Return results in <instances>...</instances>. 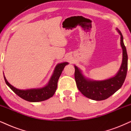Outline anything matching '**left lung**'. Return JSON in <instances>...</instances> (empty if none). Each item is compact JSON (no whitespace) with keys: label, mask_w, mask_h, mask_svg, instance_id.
Returning <instances> with one entry per match:
<instances>
[{"label":"left lung","mask_w":131,"mask_h":131,"mask_svg":"<svg viewBox=\"0 0 131 131\" xmlns=\"http://www.w3.org/2000/svg\"><path fill=\"white\" fill-rule=\"evenodd\" d=\"M120 35V45L123 51L122 62L117 73L113 77L102 80H96L86 77L82 71L74 65V77L79 90L87 98L100 101L105 100L117 91L123 85L127 71V54L120 31L116 28Z\"/></svg>","instance_id":"left-lung-1"}]
</instances>
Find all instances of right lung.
<instances>
[{
	"label": "right lung",
	"mask_w": 131,
	"mask_h": 131,
	"mask_svg": "<svg viewBox=\"0 0 131 131\" xmlns=\"http://www.w3.org/2000/svg\"><path fill=\"white\" fill-rule=\"evenodd\" d=\"M68 64V62H62L58 63L54 69L53 73L51 75L48 83L45 86L42 88L26 89H17L11 85L4 75V79L6 85L10 88V89L15 94H17L21 99L30 102H42L51 98L54 95L57 89V82L59 77L64 67Z\"/></svg>",
	"instance_id": "1"
}]
</instances>
